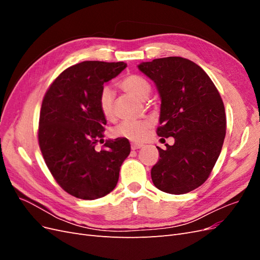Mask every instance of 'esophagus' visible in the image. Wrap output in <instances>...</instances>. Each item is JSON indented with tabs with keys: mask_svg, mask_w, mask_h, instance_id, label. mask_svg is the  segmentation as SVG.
Here are the masks:
<instances>
[{
	"mask_svg": "<svg viewBox=\"0 0 260 260\" xmlns=\"http://www.w3.org/2000/svg\"><path fill=\"white\" fill-rule=\"evenodd\" d=\"M143 147V144H140V143H131V148L135 151V149H138V148H141Z\"/></svg>",
	"mask_w": 260,
	"mask_h": 260,
	"instance_id": "1",
	"label": "esophagus"
}]
</instances>
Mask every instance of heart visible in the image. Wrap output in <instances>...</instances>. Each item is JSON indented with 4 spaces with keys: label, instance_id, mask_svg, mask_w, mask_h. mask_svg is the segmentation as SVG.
Here are the masks:
<instances>
[{
    "label": "heart",
    "instance_id": "1",
    "mask_svg": "<svg viewBox=\"0 0 260 260\" xmlns=\"http://www.w3.org/2000/svg\"><path fill=\"white\" fill-rule=\"evenodd\" d=\"M121 89L138 100H146L152 91V86L144 77L140 75H129L120 81ZM98 103L101 113L107 119H112L114 112V92L108 86H104L99 93ZM151 121L144 120H123L117 124L113 130L115 137L128 139L131 141H141L151 127Z\"/></svg>",
    "mask_w": 260,
    "mask_h": 260
}]
</instances>
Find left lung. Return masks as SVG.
Here are the masks:
<instances>
[{"instance_id":"obj_1","label":"left lung","mask_w":260,"mask_h":260,"mask_svg":"<svg viewBox=\"0 0 260 260\" xmlns=\"http://www.w3.org/2000/svg\"><path fill=\"white\" fill-rule=\"evenodd\" d=\"M139 69L153 80L161 99L157 135L175 144L158 148L152 170L154 185L169 194H184L208 179L221 152L226 119L221 96L208 75L190 59L156 58Z\"/></svg>"}]
</instances>
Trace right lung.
Masks as SVG:
<instances>
[{
    "label": "right lung",
    "mask_w": 260,
    "mask_h": 260,
    "mask_svg": "<svg viewBox=\"0 0 260 260\" xmlns=\"http://www.w3.org/2000/svg\"><path fill=\"white\" fill-rule=\"evenodd\" d=\"M127 67L123 61L86 60L65 69L42 101L39 146L52 176L62 190L81 200L111 193L130 154L127 139L106 140V119L98 98L103 84Z\"/></svg>",
    "instance_id": "obj_1"
}]
</instances>
